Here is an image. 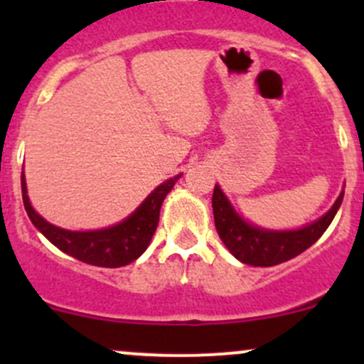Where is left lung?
<instances>
[{"instance_id": "obj_1", "label": "left lung", "mask_w": 364, "mask_h": 364, "mask_svg": "<svg viewBox=\"0 0 364 364\" xmlns=\"http://www.w3.org/2000/svg\"><path fill=\"white\" fill-rule=\"evenodd\" d=\"M341 200H343V192L340 193L336 203L326 215L301 229L271 230L247 222L234 209L222 188L215 185L213 215H215V227L220 240L237 260H241L243 264H250V266L269 267L294 259L296 255L310 248L333 222Z\"/></svg>"}]
</instances>
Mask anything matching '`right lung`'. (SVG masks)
<instances>
[{
	"label": "right lung",
	"mask_w": 364,
	"mask_h": 364,
	"mask_svg": "<svg viewBox=\"0 0 364 364\" xmlns=\"http://www.w3.org/2000/svg\"><path fill=\"white\" fill-rule=\"evenodd\" d=\"M181 174L156 186L130 216L116 225L98 230H67L53 225L33 209L26 188L24 172L21 176L23 203L33 225L61 252L75 257L80 262L100 267H121L134 262L149 247L160 220V208Z\"/></svg>",
	"instance_id": "obj_1"
}]
</instances>
